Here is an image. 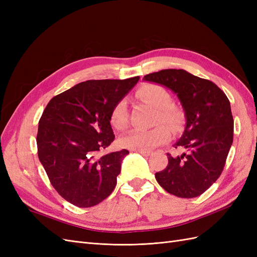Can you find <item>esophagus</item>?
<instances>
[{"mask_svg": "<svg viewBox=\"0 0 257 257\" xmlns=\"http://www.w3.org/2000/svg\"><path fill=\"white\" fill-rule=\"evenodd\" d=\"M135 152H137V153H141V154H143V155H150L151 154V152L150 151H145V150H135Z\"/></svg>", "mask_w": 257, "mask_h": 257, "instance_id": "esophagus-1", "label": "esophagus"}]
</instances>
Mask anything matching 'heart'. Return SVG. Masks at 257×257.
<instances>
[{
    "label": "heart",
    "instance_id": "obj_1",
    "mask_svg": "<svg viewBox=\"0 0 257 257\" xmlns=\"http://www.w3.org/2000/svg\"><path fill=\"white\" fill-rule=\"evenodd\" d=\"M138 96L144 102L157 108L154 123H164L170 130L178 131L182 124V113L179 108L172 104V95L163 85L147 83L137 91ZM111 125L118 131H124L128 126V110L124 99L116 103L110 113ZM169 130L159 125L151 130H134L120 139V145L131 150H151L169 139Z\"/></svg>",
    "mask_w": 257,
    "mask_h": 257
}]
</instances>
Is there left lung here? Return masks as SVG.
Wrapping results in <instances>:
<instances>
[{"instance_id": "obj_1", "label": "left lung", "mask_w": 257, "mask_h": 257, "mask_svg": "<svg viewBox=\"0 0 257 257\" xmlns=\"http://www.w3.org/2000/svg\"><path fill=\"white\" fill-rule=\"evenodd\" d=\"M144 80L176 93L185 114V128L174 145L182 153H167L168 165L155 174L159 184L181 198L201 195L223 172L234 137V119L225 93L212 81L184 69H162Z\"/></svg>"}]
</instances>
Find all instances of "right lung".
Listing matches in <instances>:
<instances>
[{"label": "right lung", "instance_id": "add662e5", "mask_svg": "<svg viewBox=\"0 0 257 257\" xmlns=\"http://www.w3.org/2000/svg\"><path fill=\"white\" fill-rule=\"evenodd\" d=\"M88 80L50 99L38 122L37 153L52 186L79 208L93 207L110 195L128 151L99 157L114 139L113 106L138 82Z\"/></svg>", "mask_w": 257, "mask_h": 257}]
</instances>
